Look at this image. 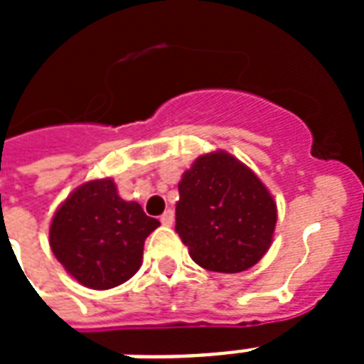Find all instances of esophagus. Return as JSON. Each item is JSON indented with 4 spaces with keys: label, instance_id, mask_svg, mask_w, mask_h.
<instances>
[{
    "label": "esophagus",
    "instance_id": "obj_1",
    "mask_svg": "<svg viewBox=\"0 0 364 364\" xmlns=\"http://www.w3.org/2000/svg\"><path fill=\"white\" fill-rule=\"evenodd\" d=\"M160 223L164 225V227H171L173 225V211L168 210L162 213V217H160Z\"/></svg>",
    "mask_w": 364,
    "mask_h": 364
}]
</instances>
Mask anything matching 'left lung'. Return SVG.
<instances>
[{"label":"left lung","instance_id":"1","mask_svg":"<svg viewBox=\"0 0 364 364\" xmlns=\"http://www.w3.org/2000/svg\"><path fill=\"white\" fill-rule=\"evenodd\" d=\"M276 202L259 177L225 151L202 154L179 181L176 232L198 266L236 274L268 251Z\"/></svg>","mask_w":364,"mask_h":364}]
</instances>
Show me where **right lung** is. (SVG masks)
Wrapping results in <instances>:
<instances>
[{"label": "right lung", "instance_id": "right-lung-1", "mask_svg": "<svg viewBox=\"0 0 364 364\" xmlns=\"http://www.w3.org/2000/svg\"><path fill=\"white\" fill-rule=\"evenodd\" d=\"M160 223L119 196L113 179L82 183L60 205L48 242L68 274L90 289L128 282L141 266L143 243Z\"/></svg>", "mask_w": 364, "mask_h": 364}]
</instances>
